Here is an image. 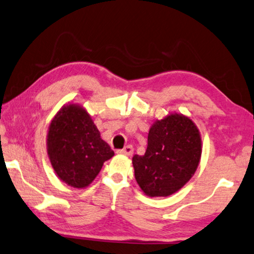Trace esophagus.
<instances>
[{
  "label": "esophagus",
  "instance_id": "1",
  "mask_svg": "<svg viewBox=\"0 0 254 254\" xmlns=\"http://www.w3.org/2000/svg\"><path fill=\"white\" fill-rule=\"evenodd\" d=\"M118 154L126 155V156H132V154H133V147L128 144V146H126L123 149H119Z\"/></svg>",
  "mask_w": 254,
  "mask_h": 254
}]
</instances>
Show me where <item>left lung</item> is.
Wrapping results in <instances>:
<instances>
[{
	"mask_svg": "<svg viewBox=\"0 0 254 254\" xmlns=\"http://www.w3.org/2000/svg\"><path fill=\"white\" fill-rule=\"evenodd\" d=\"M200 157L198 127L189 118L171 114L152 124L146 152L132 158L135 180L147 195L168 196L192 178Z\"/></svg>",
	"mask_w": 254,
	"mask_h": 254,
	"instance_id": "8db88e82",
	"label": "left lung"
}]
</instances>
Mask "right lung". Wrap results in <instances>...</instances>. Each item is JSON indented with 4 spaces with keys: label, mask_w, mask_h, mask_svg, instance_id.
<instances>
[{
    "label": "right lung",
    "mask_w": 254,
    "mask_h": 254,
    "mask_svg": "<svg viewBox=\"0 0 254 254\" xmlns=\"http://www.w3.org/2000/svg\"><path fill=\"white\" fill-rule=\"evenodd\" d=\"M47 154L63 182L82 189L95 180L114 151L100 138L97 127L82 107L66 105L50 126Z\"/></svg>",
    "instance_id": "obj_1"
}]
</instances>
